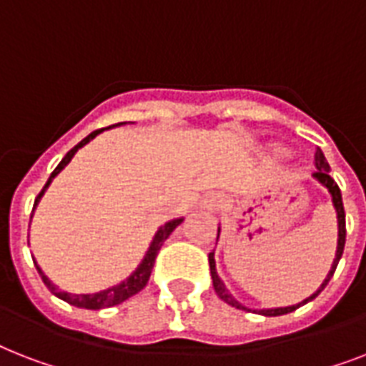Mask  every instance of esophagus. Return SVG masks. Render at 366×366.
<instances>
[{"mask_svg":"<svg viewBox=\"0 0 366 366\" xmlns=\"http://www.w3.org/2000/svg\"><path fill=\"white\" fill-rule=\"evenodd\" d=\"M203 205L207 209H211V211H220L224 205H226V197L222 194H211L207 195L205 201H203Z\"/></svg>","mask_w":366,"mask_h":366,"instance_id":"esophagus-1","label":"esophagus"}]
</instances>
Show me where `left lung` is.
Here are the masks:
<instances>
[{
    "label": "left lung",
    "instance_id": "left-lung-1",
    "mask_svg": "<svg viewBox=\"0 0 366 366\" xmlns=\"http://www.w3.org/2000/svg\"><path fill=\"white\" fill-rule=\"evenodd\" d=\"M313 163H315V178H317L319 182L325 184L327 186V189L330 192V195H332V203H335V209H336V214H338V249H336V258L335 262H332V267H330L329 275H327V279L323 281V285L319 287L315 292H313L310 298H306L304 302H300V304H296V306H289V307H275V310H260L262 315H266V317H277V315H285V313H290L295 312V310H298L300 306H304V304H307V302H312L315 296L321 292V290L329 285L330 277L335 275V269L336 266H338V262H340L342 258V252H344V244H346V212H344V203H342V194H340V188H338V184L335 182V178L330 177L329 171L330 167L329 163H327V159H325L323 152L317 148V152H315V159H313ZM218 234H220V228H218ZM218 239V237H217ZM209 267H211V277H212V287H214V290H217V295L222 298L226 304H229L232 307H237V310H243V312H250L249 307H244L243 304H239V302L235 300L234 296L229 295L228 289L224 287V283L220 281V277H218L217 273V264H214V252H209Z\"/></svg>",
    "mask_w": 366,
    "mask_h": 366
}]
</instances>
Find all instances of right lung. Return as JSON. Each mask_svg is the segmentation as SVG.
<instances>
[{"mask_svg":"<svg viewBox=\"0 0 366 366\" xmlns=\"http://www.w3.org/2000/svg\"><path fill=\"white\" fill-rule=\"evenodd\" d=\"M117 125H122V123H117ZM116 127V125H112ZM104 129H99V131H93L89 137H85L81 140V142L77 144V146H74V148L68 152V154L64 155V159L60 161L59 165H56V169H54L53 172H51V177H49L47 184L43 186V189L39 192V195L36 197V203H34V209H36L37 201L41 199V195L45 194V189L49 188V184L53 182V178L59 174L62 169H64L68 163H70V159L76 155V152L79 148H83L85 144L89 142V140H93L99 132H102ZM182 222V218H177V220H171V222H167L165 226H161L159 232L155 234L154 241H152V244H149L148 252H146V256H144L142 264L134 269V273H131V277H127L123 283L116 285V287H112V289H106V290H100V292H94V295H68V292H62V290H59L56 287H54L51 281H49V277L45 275V273L37 267V272H39V275H41L43 283L47 285V289L53 292L54 296H59L60 300L68 302V304H71V306L76 307H85V310H102V307H110V306H117V304H122V302L129 300L131 296H134L137 292H140V290L146 287V283H148L149 275H152V269H154V264H155V258H157V252H159L161 244L165 243L167 237L174 232V228H177L178 224Z\"/></svg>","mask_w":366,"mask_h":366,"instance_id":"obj_1","label":"right lung"}]
</instances>
